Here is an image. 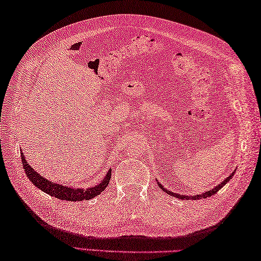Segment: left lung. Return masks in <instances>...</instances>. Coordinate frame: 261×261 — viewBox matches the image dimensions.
<instances>
[{
	"instance_id": "1",
	"label": "left lung",
	"mask_w": 261,
	"mask_h": 261,
	"mask_svg": "<svg viewBox=\"0 0 261 261\" xmlns=\"http://www.w3.org/2000/svg\"><path fill=\"white\" fill-rule=\"evenodd\" d=\"M233 171L232 173L227 177L226 179H224V181H221L218 186H216L215 188H213V189H209V190H207V192H205V193H202V194H200V195H195V196H184V195H179V194H176V193H173V192H170V190H167L166 188H164L163 187V185L162 184H160L158 182V180H157V182H158V185H160V187L163 189V192L164 193H166V194H168V195H170V196H174V197H176V198H179V199H187V200H199V199H201V198H207V197H212L213 195H215L216 193L218 192L219 189H221L222 187H224L226 184L230 180V178H232V176H233Z\"/></svg>"
}]
</instances>
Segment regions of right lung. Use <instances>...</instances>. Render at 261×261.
Returning <instances> with one entry per match:
<instances>
[{
  "label": "right lung",
  "mask_w": 261,
  "mask_h": 261,
  "mask_svg": "<svg viewBox=\"0 0 261 261\" xmlns=\"http://www.w3.org/2000/svg\"><path fill=\"white\" fill-rule=\"evenodd\" d=\"M21 160L23 164V168L25 170V174H27L28 178L34 184V185L41 189L42 192L46 193L50 196L56 197V198L62 199V200H69V201H82V200H88L94 198L95 196L99 195L103 190L109 185L112 176V169L109 170V173L106 174L104 179L101 180L98 185L94 186L92 188L87 189H82V188H74V187H67L63 186L61 184L52 182L47 179L44 178L37 171H35L28 164L27 160L21 152Z\"/></svg>",
  "instance_id": "obj_1"
}]
</instances>
